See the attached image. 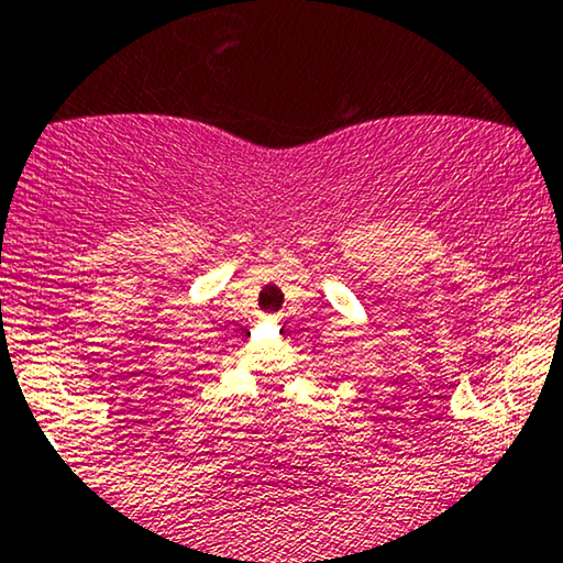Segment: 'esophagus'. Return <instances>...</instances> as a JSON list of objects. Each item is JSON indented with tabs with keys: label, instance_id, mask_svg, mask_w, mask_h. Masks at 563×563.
<instances>
[{
	"label": "esophagus",
	"instance_id": "34e87169",
	"mask_svg": "<svg viewBox=\"0 0 563 563\" xmlns=\"http://www.w3.org/2000/svg\"><path fill=\"white\" fill-rule=\"evenodd\" d=\"M269 319H273V324H275V322H277V317H269Z\"/></svg>",
	"mask_w": 563,
	"mask_h": 563
}]
</instances>
